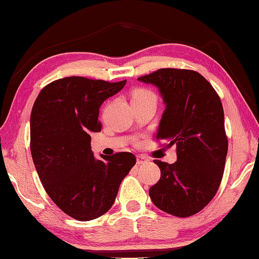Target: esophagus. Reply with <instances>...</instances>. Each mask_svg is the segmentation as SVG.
Wrapping results in <instances>:
<instances>
[{
    "label": "esophagus",
    "instance_id": "34e87169",
    "mask_svg": "<svg viewBox=\"0 0 259 259\" xmlns=\"http://www.w3.org/2000/svg\"><path fill=\"white\" fill-rule=\"evenodd\" d=\"M147 162V157L143 156V155H138L137 156V164H144Z\"/></svg>",
    "mask_w": 259,
    "mask_h": 259
}]
</instances>
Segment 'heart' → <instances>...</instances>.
Segmentation results:
<instances>
[{
  "instance_id": "1",
  "label": "heart",
  "mask_w": 259,
  "mask_h": 259,
  "mask_svg": "<svg viewBox=\"0 0 259 259\" xmlns=\"http://www.w3.org/2000/svg\"><path fill=\"white\" fill-rule=\"evenodd\" d=\"M148 99H156L155 95L151 90L145 89V88H136L133 91V99H131V103L133 104L144 102V100Z\"/></svg>"
}]
</instances>
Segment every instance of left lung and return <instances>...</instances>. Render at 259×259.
Instances as JSON below:
<instances>
[{
	"label": "left lung",
	"mask_w": 259,
	"mask_h": 259,
	"mask_svg": "<svg viewBox=\"0 0 259 259\" xmlns=\"http://www.w3.org/2000/svg\"><path fill=\"white\" fill-rule=\"evenodd\" d=\"M157 88L165 105L156 139L176 145L172 164L155 160L160 181L150 188L157 208L177 217L192 216L218 191L227 155L224 111L211 84L194 71L162 68L138 77Z\"/></svg>",
	"instance_id": "1"
}]
</instances>
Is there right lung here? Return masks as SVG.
I'll return each instance as SVG.
<instances>
[{
  "instance_id": "add662e5",
  "label": "right lung",
  "mask_w": 259,
  "mask_h": 259,
  "mask_svg": "<svg viewBox=\"0 0 259 259\" xmlns=\"http://www.w3.org/2000/svg\"><path fill=\"white\" fill-rule=\"evenodd\" d=\"M125 83L60 78L43 88L33 105L30 152L35 169L57 207L77 221L107 212L122 179L136 163L129 152L96 159L90 145V134L102 129L100 106Z\"/></svg>"
}]
</instances>
